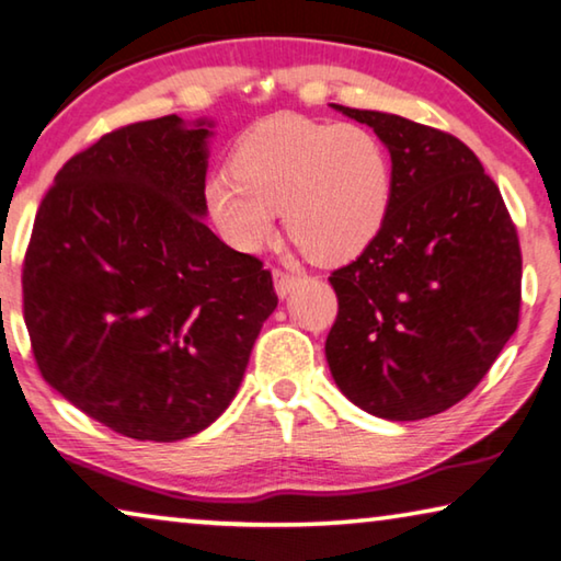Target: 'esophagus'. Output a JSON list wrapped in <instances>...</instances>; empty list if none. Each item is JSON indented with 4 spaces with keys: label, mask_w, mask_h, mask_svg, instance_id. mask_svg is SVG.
I'll return each instance as SVG.
<instances>
[{
    "label": "esophagus",
    "mask_w": 561,
    "mask_h": 561,
    "mask_svg": "<svg viewBox=\"0 0 561 561\" xmlns=\"http://www.w3.org/2000/svg\"><path fill=\"white\" fill-rule=\"evenodd\" d=\"M302 278H306V275L302 273H288V271H273V280H275V293H278L280 298H286L290 290H296L300 283H302Z\"/></svg>",
    "instance_id": "obj_1"
}]
</instances>
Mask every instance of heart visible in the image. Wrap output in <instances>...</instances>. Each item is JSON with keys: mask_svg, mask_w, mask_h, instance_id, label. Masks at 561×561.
Wrapping results in <instances>:
<instances>
[{"mask_svg": "<svg viewBox=\"0 0 561 561\" xmlns=\"http://www.w3.org/2000/svg\"><path fill=\"white\" fill-rule=\"evenodd\" d=\"M390 188V159L367 128L280 116L238 144L233 169L208 179L206 201L220 233L241 251H259L286 208L302 251L343 261L378 236Z\"/></svg>", "mask_w": 561, "mask_h": 561, "instance_id": "b5f03b06", "label": "heart"}]
</instances>
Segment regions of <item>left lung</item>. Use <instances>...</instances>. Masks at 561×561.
Instances as JSON below:
<instances>
[{
    "mask_svg": "<svg viewBox=\"0 0 561 561\" xmlns=\"http://www.w3.org/2000/svg\"><path fill=\"white\" fill-rule=\"evenodd\" d=\"M392 161L378 236L333 271V380L375 417L410 422L467 398L519 323L522 253L502 194L453 134L333 104Z\"/></svg>",
    "mask_w": 561,
    "mask_h": 561,
    "instance_id": "8db88e82",
    "label": "left lung"
}]
</instances>
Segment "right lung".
<instances>
[{
  "mask_svg": "<svg viewBox=\"0 0 561 561\" xmlns=\"http://www.w3.org/2000/svg\"><path fill=\"white\" fill-rule=\"evenodd\" d=\"M210 128L171 114L71 156L24 255L42 378L134 439L176 443L218 420L278 306L271 271L204 224Z\"/></svg>",
  "mask_w": 561,
  "mask_h": 561,
  "instance_id": "add662e5",
  "label": "right lung"
}]
</instances>
